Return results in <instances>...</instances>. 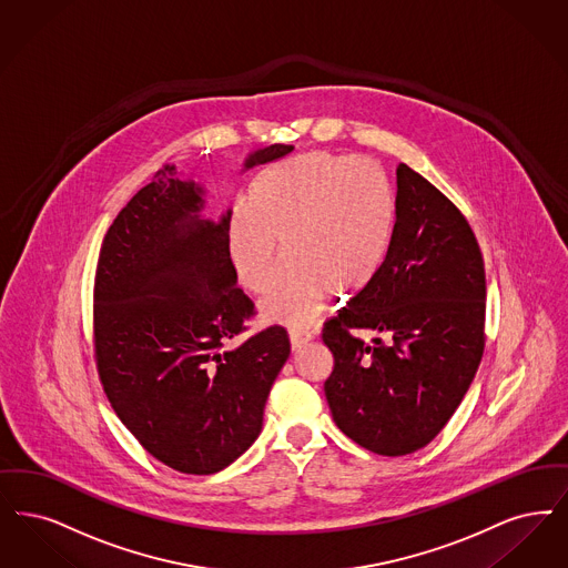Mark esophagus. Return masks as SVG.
<instances>
[{"instance_id":"esophagus-1","label":"esophagus","mask_w":568,"mask_h":568,"mask_svg":"<svg viewBox=\"0 0 568 568\" xmlns=\"http://www.w3.org/2000/svg\"><path fill=\"white\" fill-rule=\"evenodd\" d=\"M311 341H313V334L306 332V329H292L290 332V342H292L294 351H300L304 344H308Z\"/></svg>"}]
</instances>
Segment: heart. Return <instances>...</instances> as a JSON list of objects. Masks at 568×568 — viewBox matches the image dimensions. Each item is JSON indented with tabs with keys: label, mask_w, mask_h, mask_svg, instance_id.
<instances>
[{
	"label": "heart",
	"mask_w": 568,
	"mask_h": 568,
	"mask_svg": "<svg viewBox=\"0 0 568 568\" xmlns=\"http://www.w3.org/2000/svg\"><path fill=\"white\" fill-rule=\"evenodd\" d=\"M393 224V196L372 162L313 152L262 173L247 203L227 209V262L239 285L260 294L281 243L285 264L260 302V315L304 327L334 290L355 294L378 274Z\"/></svg>",
	"instance_id": "heart-1"
}]
</instances>
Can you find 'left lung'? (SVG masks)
<instances>
[{"instance_id":"left-lung-1","label":"left lung","mask_w":568,"mask_h":568,"mask_svg":"<svg viewBox=\"0 0 568 568\" xmlns=\"http://www.w3.org/2000/svg\"><path fill=\"white\" fill-rule=\"evenodd\" d=\"M395 224L378 274L323 327L325 397L344 435L383 456L446 427L484 353L486 274L476 234L433 183L397 166ZM353 328H372V343Z\"/></svg>"}]
</instances>
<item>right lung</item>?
<instances>
[{"mask_svg": "<svg viewBox=\"0 0 568 568\" xmlns=\"http://www.w3.org/2000/svg\"><path fill=\"white\" fill-rule=\"evenodd\" d=\"M294 145L251 152L245 171ZM204 187L164 164L108 230L94 276V357L103 390L136 442L175 471L217 474L257 439L287 332L236 348L253 302L236 287L226 213L204 220Z\"/></svg>", "mask_w": 568, "mask_h": 568, "instance_id": "obj_1", "label": "right lung"}]
</instances>
